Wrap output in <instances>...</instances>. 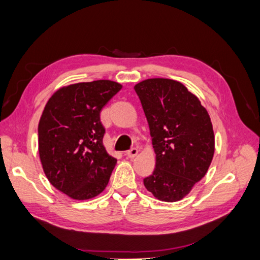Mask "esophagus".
<instances>
[{"mask_svg":"<svg viewBox=\"0 0 260 260\" xmlns=\"http://www.w3.org/2000/svg\"><path fill=\"white\" fill-rule=\"evenodd\" d=\"M138 153H139V149L138 148H132L131 150L127 151L126 155H127V158H131L132 159V158H134Z\"/></svg>","mask_w":260,"mask_h":260,"instance_id":"1","label":"esophagus"}]
</instances>
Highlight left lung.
I'll use <instances>...</instances> for the list:
<instances>
[{
  "mask_svg": "<svg viewBox=\"0 0 260 260\" xmlns=\"http://www.w3.org/2000/svg\"><path fill=\"white\" fill-rule=\"evenodd\" d=\"M155 152V168L143 179L157 199L181 200L206 175L215 150L208 112L182 83L151 78L136 84Z\"/></svg>",
  "mask_w": 260,
  "mask_h": 260,
  "instance_id": "left-lung-1",
  "label": "left lung"
}]
</instances>
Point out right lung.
I'll list each match as a JSON object with an SVG mask.
<instances>
[{"instance_id": "obj_1", "label": "right lung", "mask_w": 260, "mask_h": 260, "mask_svg": "<svg viewBox=\"0 0 260 260\" xmlns=\"http://www.w3.org/2000/svg\"><path fill=\"white\" fill-rule=\"evenodd\" d=\"M111 81L78 83L56 91L39 124L42 166L56 190L76 200L105 190L117 159L103 145L102 108L120 91Z\"/></svg>"}]
</instances>
